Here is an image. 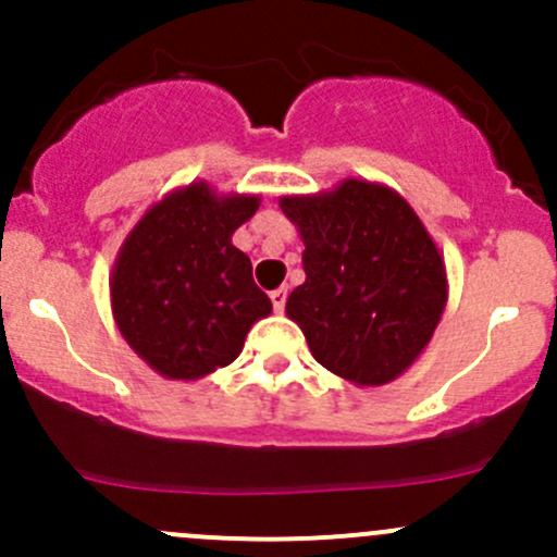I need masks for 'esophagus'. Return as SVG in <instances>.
<instances>
[{
    "mask_svg": "<svg viewBox=\"0 0 557 557\" xmlns=\"http://www.w3.org/2000/svg\"><path fill=\"white\" fill-rule=\"evenodd\" d=\"M269 299H272L274 310L283 312V310H285V301H288V288H277V290H272V294H269Z\"/></svg>",
    "mask_w": 557,
    "mask_h": 557,
    "instance_id": "1",
    "label": "esophagus"
}]
</instances>
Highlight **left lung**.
Here are the masks:
<instances>
[{"instance_id": "1", "label": "left lung", "mask_w": 557, "mask_h": 557, "mask_svg": "<svg viewBox=\"0 0 557 557\" xmlns=\"http://www.w3.org/2000/svg\"><path fill=\"white\" fill-rule=\"evenodd\" d=\"M299 232L305 285L285 314L314 361L352 385L401 377L447 307V269L418 212L393 188L347 177L336 188L283 196Z\"/></svg>"}]
</instances>
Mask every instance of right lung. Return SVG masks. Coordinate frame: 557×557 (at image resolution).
Masks as SVG:
<instances>
[{"label":"right lung","instance_id":"obj_1","mask_svg":"<svg viewBox=\"0 0 557 557\" xmlns=\"http://www.w3.org/2000/svg\"><path fill=\"white\" fill-rule=\"evenodd\" d=\"M261 196L218 194L205 180L156 201L128 232L110 274L117 331L153 372L201 380L243 352L272 312L250 258L232 245Z\"/></svg>","mask_w":557,"mask_h":557}]
</instances>
